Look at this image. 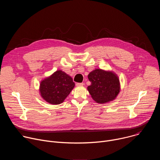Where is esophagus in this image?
<instances>
[{
    "label": "esophagus",
    "mask_w": 160,
    "mask_h": 160,
    "mask_svg": "<svg viewBox=\"0 0 160 160\" xmlns=\"http://www.w3.org/2000/svg\"><path fill=\"white\" fill-rule=\"evenodd\" d=\"M76 85L77 87H80V86H83V83H77Z\"/></svg>",
    "instance_id": "obj_1"
}]
</instances>
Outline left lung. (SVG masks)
Returning <instances> with one entry per match:
<instances>
[{"label":"left lung","mask_w":160,"mask_h":160,"mask_svg":"<svg viewBox=\"0 0 160 160\" xmlns=\"http://www.w3.org/2000/svg\"><path fill=\"white\" fill-rule=\"evenodd\" d=\"M88 78L91 82L87 88L92 99L98 103L115 99L120 92V81L112 72L96 69L91 72Z\"/></svg>","instance_id":"1"}]
</instances>
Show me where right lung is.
<instances>
[{"label":"right lung","mask_w":160,"mask_h":160,"mask_svg":"<svg viewBox=\"0 0 160 160\" xmlns=\"http://www.w3.org/2000/svg\"><path fill=\"white\" fill-rule=\"evenodd\" d=\"M75 87L71 77L58 70L42 80L40 85L41 96L51 104L62 103Z\"/></svg>","instance_id":"obj_1"}]
</instances>
